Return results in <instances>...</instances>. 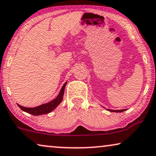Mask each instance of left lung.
I'll return each instance as SVG.
<instances>
[{
  "mask_svg": "<svg viewBox=\"0 0 156 156\" xmlns=\"http://www.w3.org/2000/svg\"><path fill=\"white\" fill-rule=\"evenodd\" d=\"M104 108V107H103ZM108 110H109V111H110V112H123V111H125V110H126L125 109H123V110H110V109H107Z\"/></svg>",
  "mask_w": 156,
  "mask_h": 156,
  "instance_id": "1",
  "label": "left lung"
}]
</instances>
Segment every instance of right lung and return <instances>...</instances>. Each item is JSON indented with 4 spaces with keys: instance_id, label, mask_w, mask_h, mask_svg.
I'll use <instances>...</instances> for the list:
<instances>
[{
    "instance_id": "right-lung-1",
    "label": "right lung",
    "mask_w": 156,
    "mask_h": 156,
    "mask_svg": "<svg viewBox=\"0 0 156 156\" xmlns=\"http://www.w3.org/2000/svg\"><path fill=\"white\" fill-rule=\"evenodd\" d=\"M66 84H67V82L63 84V86L62 87V89H60V93L58 94V96L56 97L55 99H53V100L50 101V102L44 103V104H42L34 108L23 107V106L20 105L19 104H17V105L19 106L20 109L23 110V111L27 112V113H29L31 115H33L37 116V115H41L49 113V112L53 111V110L62 102V98H63V95H64L65 88Z\"/></svg>"
}]
</instances>
